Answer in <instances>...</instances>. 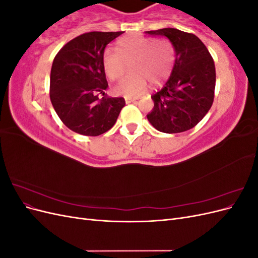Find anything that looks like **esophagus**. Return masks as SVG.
<instances>
[{
    "label": "esophagus",
    "mask_w": 258,
    "mask_h": 258,
    "mask_svg": "<svg viewBox=\"0 0 258 258\" xmlns=\"http://www.w3.org/2000/svg\"><path fill=\"white\" fill-rule=\"evenodd\" d=\"M124 100H126L127 103H137V100L138 99H132V98H124Z\"/></svg>",
    "instance_id": "1"
}]
</instances>
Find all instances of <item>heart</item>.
<instances>
[{
	"label": "heart",
	"instance_id": "obj_1",
	"mask_svg": "<svg viewBox=\"0 0 258 258\" xmlns=\"http://www.w3.org/2000/svg\"><path fill=\"white\" fill-rule=\"evenodd\" d=\"M117 52L106 49L102 66L106 76L117 81L130 63V73L116 85L115 92L127 98H138L146 91L148 82L154 86L165 83L172 72L174 51L165 40H155L138 34L120 37L116 43Z\"/></svg>",
	"mask_w": 258,
	"mask_h": 258
}]
</instances>
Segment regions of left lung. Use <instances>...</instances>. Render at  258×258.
Here are the masks:
<instances>
[{
    "instance_id": "left-lung-1",
    "label": "left lung",
    "mask_w": 258,
    "mask_h": 258,
    "mask_svg": "<svg viewBox=\"0 0 258 258\" xmlns=\"http://www.w3.org/2000/svg\"><path fill=\"white\" fill-rule=\"evenodd\" d=\"M145 33L166 37L175 52L169 80L152 96L154 107L147 119L155 129L165 134L189 130L212 106L216 81L214 61L206 45L195 34L174 28Z\"/></svg>"
}]
</instances>
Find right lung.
I'll return each instance as SVG.
<instances>
[{"label": "right lung", "instance_id": "add662e5", "mask_svg": "<svg viewBox=\"0 0 258 258\" xmlns=\"http://www.w3.org/2000/svg\"><path fill=\"white\" fill-rule=\"evenodd\" d=\"M123 32H88L73 38L54 57L50 101L72 131L97 137L110 130L124 106L123 98H107L102 56L106 45ZM99 93L105 97L99 99Z\"/></svg>", "mask_w": 258, "mask_h": 258}]
</instances>
